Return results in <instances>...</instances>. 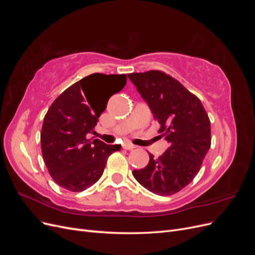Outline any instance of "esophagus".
Returning <instances> with one entry per match:
<instances>
[{"label":"esophagus","instance_id":"obj_1","mask_svg":"<svg viewBox=\"0 0 255 255\" xmlns=\"http://www.w3.org/2000/svg\"><path fill=\"white\" fill-rule=\"evenodd\" d=\"M122 148L126 149V150H133V149L136 148V145L129 143V142H126V143L122 144Z\"/></svg>","mask_w":255,"mask_h":255}]
</instances>
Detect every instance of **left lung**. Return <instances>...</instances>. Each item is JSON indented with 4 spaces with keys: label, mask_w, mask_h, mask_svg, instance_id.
<instances>
[{
    "label": "left lung",
    "mask_w": 255,
    "mask_h": 255,
    "mask_svg": "<svg viewBox=\"0 0 255 255\" xmlns=\"http://www.w3.org/2000/svg\"><path fill=\"white\" fill-rule=\"evenodd\" d=\"M149 105L158 132L170 146L134 170L137 182L153 194L171 196L194 180L211 148V121L201 101L172 76L158 70L128 74Z\"/></svg>",
    "instance_id": "left-lung-1"
}]
</instances>
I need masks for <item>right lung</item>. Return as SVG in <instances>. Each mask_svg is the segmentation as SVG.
<instances>
[{"label":"right lung","instance_id":"obj_1","mask_svg":"<svg viewBox=\"0 0 255 255\" xmlns=\"http://www.w3.org/2000/svg\"><path fill=\"white\" fill-rule=\"evenodd\" d=\"M126 84V74H90L67 88L50 106L41 129V151L59 186L73 192L90 187L102 176L109 156L120 150V144L88 139L87 135L94 132L107 105L92 90L110 86L113 96Z\"/></svg>","mask_w":255,"mask_h":255}]
</instances>
